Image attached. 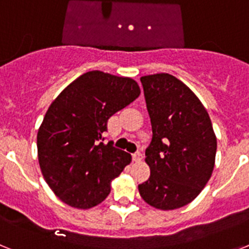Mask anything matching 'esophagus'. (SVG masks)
Returning a JSON list of instances; mask_svg holds the SVG:
<instances>
[{
  "label": "esophagus",
  "instance_id": "1",
  "mask_svg": "<svg viewBox=\"0 0 249 249\" xmlns=\"http://www.w3.org/2000/svg\"><path fill=\"white\" fill-rule=\"evenodd\" d=\"M132 157H133V160H135V162H140V160H142V158H143V155H142V153L138 151V152H136V153H133V155H132Z\"/></svg>",
  "mask_w": 249,
  "mask_h": 249
}]
</instances>
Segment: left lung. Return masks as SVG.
<instances>
[{"mask_svg":"<svg viewBox=\"0 0 249 249\" xmlns=\"http://www.w3.org/2000/svg\"><path fill=\"white\" fill-rule=\"evenodd\" d=\"M152 124L146 149L151 176L138 186L157 210L191 203L212 176L217 138L210 114L188 86L169 73L141 77Z\"/></svg>","mask_w":249,"mask_h":249,"instance_id":"1","label":"left lung"}]
</instances>
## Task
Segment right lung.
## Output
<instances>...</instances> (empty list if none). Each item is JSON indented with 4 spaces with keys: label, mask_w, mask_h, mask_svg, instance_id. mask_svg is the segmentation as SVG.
<instances>
[{
    "label": "right lung",
    "mask_w": 249,
    "mask_h": 249,
    "mask_svg": "<svg viewBox=\"0 0 249 249\" xmlns=\"http://www.w3.org/2000/svg\"><path fill=\"white\" fill-rule=\"evenodd\" d=\"M140 93L129 77L89 71L51 103L37 133V155L45 181L63 203L89 210L107 198L132 157L103 143L102 135L108 118Z\"/></svg>",
    "instance_id": "obj_1"
}]
</instances>
